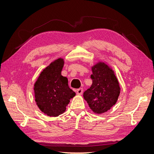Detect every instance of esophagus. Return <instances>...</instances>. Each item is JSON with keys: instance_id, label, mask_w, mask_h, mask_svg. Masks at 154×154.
I'll list each match as a JSON object with an SVG mask.
<instances>
[{"instance_id": "obj_1", "label": "esophagus", "mask_w": 154, "mask_h": 154, "mask_svg": "<svg viewBox=\"0 0 154 154\" xmlns=\"http://www.w3.org/2000/svg\"><path fill=\"white\" fill-rule=\"evenodd\" d=\"M83 91V88H78V89H77V91H76L77 94H78V95H81V94H82Z\"/></svg>"}]
</instances>
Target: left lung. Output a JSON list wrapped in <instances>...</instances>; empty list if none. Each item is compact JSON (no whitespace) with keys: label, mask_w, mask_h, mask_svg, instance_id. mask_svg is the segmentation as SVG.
<instances>
[{"label":"left lung","mask_w":154,"mask_h":154,"mask_svg":"<svg viewBox=\"0 0 154 154\" xmlns=\"http://www.w3.org/2000/svg\"><path fill=\"white\" fill-rule=\"evenodd\" d=\"M91 70L92 84L83 93V98L93 112L103 114L116 103L121 88L114 71L105 63L98 62Z\"/></svg>","instance_id":"left-lung-1"}]
</instances>
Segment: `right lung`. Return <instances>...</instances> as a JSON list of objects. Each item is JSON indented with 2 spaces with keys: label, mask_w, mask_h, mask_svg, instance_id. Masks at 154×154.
Wrapping results in <instances>:
<instances>
[{
  "label": "right lung",
  "mask_w": 154,
  "mask_h": 154,
  "mask_svg": "<svg viewBox=\"0 0 154 154\" xmlns=\"http://www.w3.org/2000/svg\"><path fill=\"white\" fill-rule=\"evenodd\" d=\"M63 65L62 58L54 60L41 72L34 84L36 104L50 117L63 114L70 100L76 95L69 87L67 78L62 75Z\"/></svg>",
  "instance_id": "obj_1"
}]
</instances>
